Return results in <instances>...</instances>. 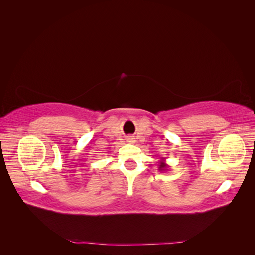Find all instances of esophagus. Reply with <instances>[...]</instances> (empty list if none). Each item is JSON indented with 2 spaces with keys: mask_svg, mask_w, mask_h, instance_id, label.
I'll list each match as a JSON object with an SVG mask.
<instances>
[{
  "mask_svg": "<svg viewBox=\"0 0 255 255\" xmlns=\"http://www.w3.org/2000/svg\"><path fill=\"white\" fill-rule=\"evenodd\" d=\"M128 142H133L134 141V138L132 137V136H129V137H128V139H127Z\"/></svg>",
  "mask_w": 255,
  "mask_h": 255,
  "instance_id": "esophagus-1",
  "label": "esophagus"
}]
</instances>
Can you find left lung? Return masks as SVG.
Wrapping results in <instances>:
<instances>
[{"label":"left lung","mask_w":255,"mask_h":255,"mask_svg":"<svg viewBox=\"0 0 255 255\" xmlns=\"http://www.w3.org/2000/svg\"><path fill=\"white\" fill-rule=\"evenodd\" d=\"M169 167H170V166L167 165L166 161H165V158H163V159L159 161V164H158V170L159 171H168Z\"/></svg>","instance_id":"left-lung-1"}]
</instances>
